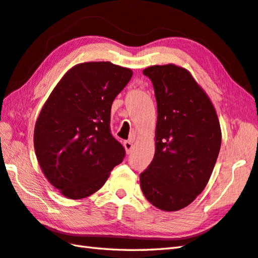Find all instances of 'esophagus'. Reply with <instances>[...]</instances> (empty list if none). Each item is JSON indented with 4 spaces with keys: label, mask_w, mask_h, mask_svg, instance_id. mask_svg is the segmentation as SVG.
<instances>
[{
    "label": "esophagus",
    "mask_w": 258,
    "mask_h": 258,
    "mask_svg": "<svg viewBox=\"0 0 258 258\" xmlns=\"http://www.w3.org/2000/svg\"><path fill=\"white\" fill-rule=\"evenodd\" d=\"M124 147H125L126 153L130 154V153L132 152V149H133V143L131 141H126V142H124Z\"/></svg>",
    "instance_id": "34e87169"
}]
</instances>
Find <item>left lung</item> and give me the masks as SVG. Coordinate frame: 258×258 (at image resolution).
<instances>
[{"mask_svg":"<svg viewBox=\"0 0 258 258\" xmlns=\"http://www.w3.org/2000/svg\"><path fill=\"white\" fill-rule=\"evenodd\" d=\"M157 103L155 154L140 183L146 200L165 212L188 206L205 188L221 150L220 120L189 71L175 64L143 71Z\"/></svg>","mask_w":258,"mask_h":258,"instance_id":"1","label":"left lung"}]
</instances>
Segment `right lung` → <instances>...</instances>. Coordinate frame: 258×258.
Segmentation results:
<instances>
[{"label": "right lung", "instance_id": "1", "mask_svg": "<svg viewBox=\"0 0 258 258\" xmlns=\"http://www.w3.org/2000/svg\"><path fill=\"white\" fill-rule=\"evenodd\" d=\"M111 62L70 69L43 105L34 149L43 174L63 196L81 200L105 184L125 150L109 130L112 103L132 78Z\"/></svg>", "mask_w": 258, "mask_h": 258}]
</instances>
